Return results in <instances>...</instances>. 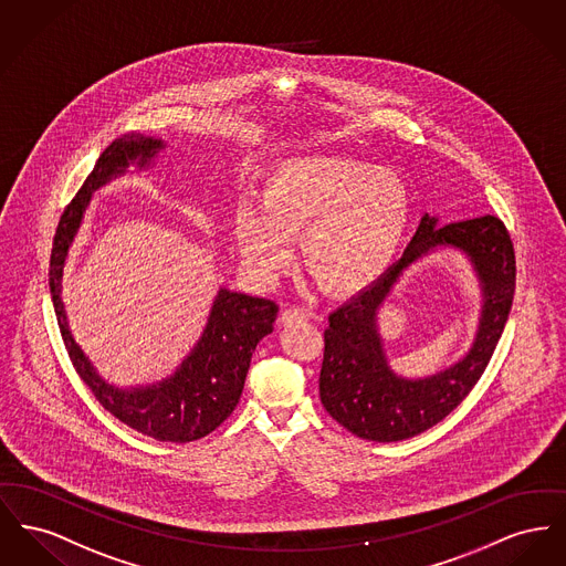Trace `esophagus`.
Returning a JSON list of instances; mask_svg holds the SVG:
<instances>
[{"label": "esophagus", "mask_w": 566, "mask_h": 566, "mask_svg": "<svg viewBox=\"0 0 566 566\" xmlns=\"http://www.w3.org/2000/svg\"><path fill=\"white\" fill-rule=\"evenodd\" d=\"M307 321V314L301 307H289L280 314V325L282 327H297L301 323Z\"/></svg>", "instance_id": "1"}]
</instances>
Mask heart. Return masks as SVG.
Returning <instances> with one entry per match:
<instances>
[{
	"label": "heart",
	"mask_w": 566,
	"mask_h": 566,
	"mask_svg": "<svg viewBox=\"0 0 566 566\" xmlns=\"http://www.w3.org/2000/svg\"><path fill=\"white\" fill-rule=\"evenodd\" d=\"M410 220L408 188L396 172L342 156H297L266 175L254 197L231 216L237 250L248 271L273 282L300 259L332 295L371 286L398 256Z\"/></svg>",
	"instance_id": "1"
}]
</instances>
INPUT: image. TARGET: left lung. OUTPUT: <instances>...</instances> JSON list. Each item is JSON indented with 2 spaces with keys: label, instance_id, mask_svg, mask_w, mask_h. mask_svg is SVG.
<instances>
[{
  "label": "left lung",
  "instance_id": "obj_1",
  "mask_svg": "<svg viewBox=\"0 0 566 566\" xmlns=\"http://www.w3.org/2000/svg\"><path fill=\"white\" fill-rule=\"evenodd\" d=\"M453 249L473 266L482 310L471 348L451 367L421 379L403 377L388 361L377 314L405 271L436 251ZM515 291V252L496 216L442 224L426 213L396 265L339 305L325 329L318 391L325 410L348 432L398 442L442 421L476 385L504 332Z\"/></svg>",
  "mask_w": 566,
  "mask_h": 566
}]
</instances>
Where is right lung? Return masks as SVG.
I'll return each instance as SVG.
<instances>
[{
  "label": "right lung",
  "mask_w": 566,
  "mask_h": 566,
  "mask_svg": "<svg viewBox=\"0 0 566 566\" xmlns=\"http://www.w3.org/2000/svg\"><path fill=\"white\" fill-rule=\"evenodd\" d=\"M167 149L160 136L128 133L115 138L64 209L51 252L49 284L57 323L72 366L102 406L122 423L160 442H192L213 432L241 398L256 344L273 332L275 301L252 297L222 286L211 303L205 329L175 371L151 385L117 387L101 376L70 332L62 300L67 252L78 233L92 197L102 186L136 170H151Z\"/></svg>",
  "instance_id": "right-lung-1"
}]
</instances>
